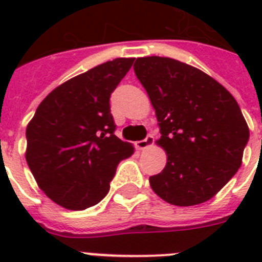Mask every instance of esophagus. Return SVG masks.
Instances as JSON below:
<instances>
[{
    "mask_svg": "<svg viewBox=\"0 0 262 262\" xmlns=\"http://www.w3.org/2000/svg\"><path fill=\"white\" fill-rule=\"evenodd\" d=\"M154 142H155L154 136L148 135L144 140H139V142H136L135 145L138 149H140V151H142V149H147L148 147H151V145L154 144Z\"/></svg>",
    "mask_w": 262,
    "mask_h": 262,
    "instance_id": "esophagus-1",
    "label": "esophagus"
}]
</instances>
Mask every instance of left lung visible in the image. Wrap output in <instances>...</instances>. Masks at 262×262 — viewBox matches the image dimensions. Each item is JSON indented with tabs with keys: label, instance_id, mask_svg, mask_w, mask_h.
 I'll return each mask as SVG.
<instances>
[{
	"label": "left lung",
	"instance_id": "8db88e82",
	"mask_svg": "<svg viewBox=\"0 0 262 262\" xmlns=\"http://www.w3.org/2000/svg\"><path fill=\"white\" fill-rule=\"evenodd\" d=\"M160 127L166 165L149 177L165 202L194 206L211 200L242 165L249 128L232 94L205 72L169 57L134 64Z\"/></svg>",
	"mask_w": 262,
	"mask_h": 262
}]
</instances>
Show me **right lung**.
<instances>
[{
  "label": "right lung",
  "mask_w": 262,
  "mask_h": 262,
  "mask_svg": "<svg viewBox=\"0 0 262 262\" xmlns=\"http://www.w3.org/2000/svg\"><path fill=\"white\" fill-rule=\"evenodd\" d=\"M119 57L53 89L26 128V161L46 195L68 210L103 200L118 164L133 144L114 135L110 96L133 66Z\"/></svg>",
  "instance_id": "obj_1"
}]
</instances>
